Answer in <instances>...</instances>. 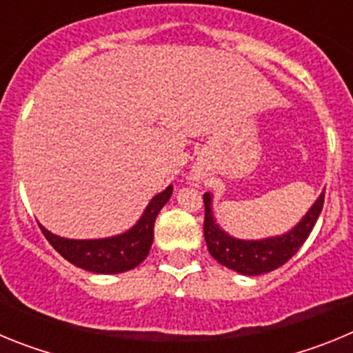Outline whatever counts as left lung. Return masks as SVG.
<instances>
[{
    "label": "left lung",
    "mask_w": 353,
    "mask_h": 353,
    "mask_svg": "<svg viewBox=\"0 0 353 353\" xmlns=\"http://www.w3.org/2000/svg\"><path fill=\"white\" fill-rule=\"evenodd\" d=\"M325 191L320 192L311 208L302 215L292 230L283 235L267 236L258 240L235 239L226 233L217 224L212 210V194L205 192V242H207L208 252L221 265L228 269L235 270L242 276H260V274L276 270L277 267L285 265L290 258L299 251L305 239L310 236L318 215L323 208Z\"/></svg>",
    "instance_id": "obj_1"
}]
</instances>
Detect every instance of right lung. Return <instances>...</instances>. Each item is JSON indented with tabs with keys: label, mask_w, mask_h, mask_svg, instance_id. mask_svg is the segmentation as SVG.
<instances>
[{
	"label": "right lung",
	"mask_w": 353,
	"mask_h": 353,
	"mask_svg": "<svg viewBox=\"0 0 353 353\" xmlns=\"http://www.w3.org/2000/svg\"><path fill=\"white\" fill-rule=\"evenodd\" d=\"M173 187L166 189L150 199L138 223L120 235L105 239H65L54 235L39 224L49 244L60 252L61 256L79 269L93 274H121L136 269L148 256L154 242V224L161 208L171 198Z\"/></svg>",
	"instance_id": "1"
}]
</instances>
